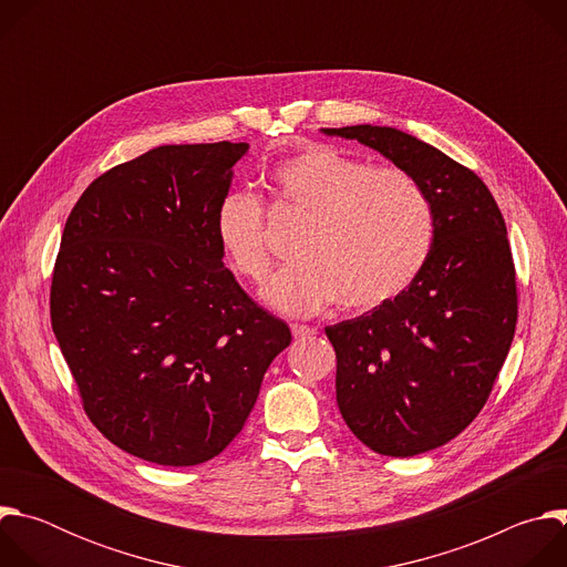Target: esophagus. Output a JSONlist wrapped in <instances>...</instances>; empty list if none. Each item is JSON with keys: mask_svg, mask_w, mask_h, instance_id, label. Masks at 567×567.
Segmentation results:
<instances>
[{"mask_svg": "<svg viewBox=\"0 0 567 567\" xmlns=\"http://www.w3.org/2000/svg\"><path fill=\"white\" fill-rule=\"evenodd\" d=\"M291 334H293V339H309V337H313L316 334V330L313 328H309V326H298V322H293L291 326Z\"/></svg>", "mask_w": 567, "mask_h": 567, "instance_id": "34e87169", "label": "esophagus"}]
</instances>
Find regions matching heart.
I'll use <instances>...</instances> for the list:
<instances>
[{
    "label": "heart",
    "mask_w": 567,
    "mask_h": 567,
    "mask_svg": "<svg viewBox=\"0 0 567 567\" xmlns=\"http://www.w3.org/2000/svg\"><path fill=\"white\" fill-rule=\"evenodd\" d=\"M269 188L309 221L296 241V260L265 287L269 307L305 316L337 302L350 311L374 309L406 289L429 260L435 219L420 182L401 168H370L332 145L311 143L280 158ZM226 265L262 282L271 269L262 202L228 190L213 217Z\"/></svg>",
    "instance_id": "1"
}]
</instances>
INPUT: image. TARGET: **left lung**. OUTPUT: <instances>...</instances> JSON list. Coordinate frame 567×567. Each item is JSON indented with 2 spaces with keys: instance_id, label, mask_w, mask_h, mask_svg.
<instances>
[{
  "instance_id": "left-lung-1",
  "label": "left lung",
  "mask_w": 567,
  "mask_h": 567,
  "mask_svg": "<svg viewBox=\"0 0 567 567\" xmlns=\"http://www.w3.org/2000/svg\"><path fill=\"white\" fill-rule=\"evenodd\" d=\"M320 132L377 150L433 206V247L417 278L326 328L350 431L374 453L420 455L475 420L507 359L518 316L507 226L482 179L417 136L385 125Z\"/></svg>"
}]
</instances>
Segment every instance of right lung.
Returning <instances> with one entry per match:
<instances>
[{
    "mask_svg": "<svg viewBox=\"0 0 567 567\" xmlns=\"http://www.w3.org/2000/svg\"><path fill=\"white\" fill-rule=\"evenodd\" d=\"M249 143L158 145L80 197L51 282V326L94 426L164 466L219 455L251 415L287 322L224 267L213 230Z\"/></svg>",
    "mask_w": 567,
    "mask_h": 567,
    "instance_id": "1",
    "label": "right lung"
}]
</instances>
